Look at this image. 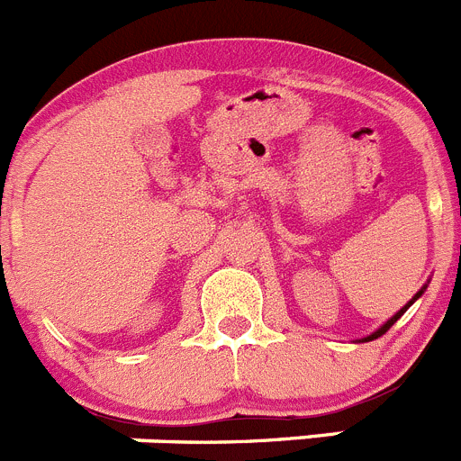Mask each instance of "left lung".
Instances as JSON below:
<instances>
[{
    "label": "left lung",
    "instance_id": "8db88e82",
    "mask_svg": "<svg viewBox=\"0 0 461 461\" xmlns=\"http://www.w3.org/2000/svg\"><path fill=\"white\" fill-rule=\"evenodd\" d=\"M423 291H426V286H421V289H419V291H417V294H414V298H412V300H410V303H408V304H403V307H401V309H399V312H396V313H394V316H392V318H390V321H387V322H384V325H381V327H379V330H376V331H372V334H370V336H366V339H361V343H367V340H375V339H379V336H384V334H385V331H387V330H390V327H392V325H394V322H396V321H399V318H401V316H403V313H405V312H408V309H410V304H412V303H414V300H417V298H421V294H423Z\"/></svg>",
    "mask_w": 461,
    "mask_h": 461
}]
</instances>
